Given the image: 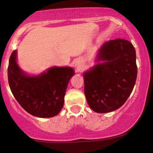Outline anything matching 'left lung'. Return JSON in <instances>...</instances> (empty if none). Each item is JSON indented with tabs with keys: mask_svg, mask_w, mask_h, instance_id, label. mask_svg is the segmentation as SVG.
<instances>
[{
	"mask_svg": "<svg viewBox=\"0 0 153 153\" xmlns=\"http://www.w3.org/2000/svg\"><path fill=\"white\" fill-rule=\"evenodd\" d=\"M136 51L130 42L116 39L106 42L98 53L103 60L84 74V93L93 111H114L130 96L137 77Z\"/></svg>",
	"mask_w": 153,
	"mask_h": 153,
	"instance_id": "left-lung-1",
	"label": "left lung"
}]
</instances>
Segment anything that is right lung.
Here are the masks:
<instances>
[{
	"mask_svg": "<svg viewBox=\"0 0 153 153\" xmlns=\"http://www.w3.org/2000/svg\"><path fill=\"white\" fill-rule=\"evenodd\" d=\"M17 51L10 56L8 83L19 104L34 117L47 118L57 115L62 109L64 96L74 71L70 67H52L40 76H29L20 69Z\"/></svg>",
	"mask_w": 153,
	"mask_h": 153,
	"instance_id": "add662e5",
	"label": "right lung"
}]
</instances>
